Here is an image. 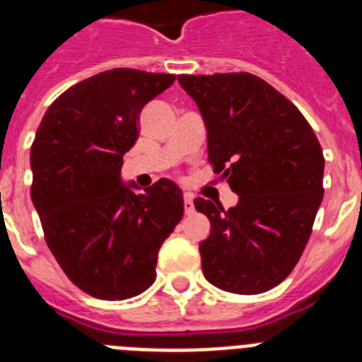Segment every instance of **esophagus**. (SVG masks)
Masks as SVG:
<instances>
[{"label":"esophagus","instance_id":"obj_1","mask_svg":"<svg viewBox=\"0 0 362 362\" xmlns=\"http://www.w3.org/2000/svg\"><path fill=\"white\" fill-rule=\"evenodd\" d=\"M183 199H185V214L190 216V214H194V196L188 194V192H185Z\"/></svg>","mask_w":362,"mask_h":362}]
</instances>
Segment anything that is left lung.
I'll use <instances>...</instances> for the list:
<instances>
[{"mask_svg": "<svg viewBox=\"0 0 362 362\" xmlns=\"http://www.w3.org/2000/svg\"><path fill=\"white\" fill-rule=\"evenodd\" d=\"M199 107L209 161L239 196L235 206L197 197L210 219L199 245L206 281L254 296L288 277L322 201L325 158L305 116L264 79L248 72L177 76Z\"/></svg>", "mask_w": 362, "mask_h": 362, "instance_id": "1", "label": "left lung"}]
</instances>
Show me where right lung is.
Returning a JSON list of instances; mask_svg holds the SVG:
<instances>
[{
  "label": "right lung",
  "mask_w": 362,
  "mask_h": 362,
  "mask_svg": "<svg viewBox=\"0 0 362 362\" xmlns=\"http://www.w3.org/2000/svg\"><path fill=\"white\" fill-rule=\"evenodd\" d=\"M174 74L114 69L70 86L45 112L30 148L34 209L70 281L98 299L139 296L183 217V192L159 179L136 194L121 179L143 107Z\"/></svg>",
  "instance_id": "obj_1"
}]
</instances>
